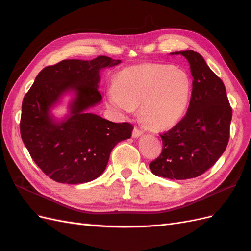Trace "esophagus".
<instances>
[{
	"label": "esophagus",
	"mask_w": 251,
	"mask_h": 251,
	"mask_svg": "<svg viewBox=\"0 0 251 251\" xmlns=\"http://www.w3.org/2000/svg\"><path fill=\"white\" fill-rule=\"evenodd\" d=\"M142 134H143L142 130H140V128H138L137 126H135V127H134L133 133H132V136H133L134 138H137V137H139V136H141Z\"/></svg>",
	"instance_id": "34e87169"
}]
</instances>
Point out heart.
<instances>
[{
	"label": "heart",
	"instance_id": "b5f03b06",
	"mask_svg": "<svg viewBox=\"0 0 251 251\" xmlns=\"http://www.w3.org/2000/svg\"><path fill=\"white\" fill-rule=\"evenodd\" d=\"M193 80L180 68L163 64H141L120 71L115 88L107 93L113 109L131 112L140 107V117L153 130L176 125L186 113Z\"/></svg>",
	"mask_w": 251,
	"mask_h": 251
}]
</instances>
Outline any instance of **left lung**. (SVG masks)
I'll return each mask as SVG.
<instances>
[{"mask_svg": "<svg viewBox=\"0 0 251 251\" xmlns=\"http://www.w3.org/2000/svg\"><path fill=\"white\" fill-rule=\"evenodd\" d=\"M191 65L193 93L185 116L160 135L162 151L150 163L156 176L172 180L196 178L221 157L228 144L232 109L221 78L193 50L175 52Z\"/></svg>", "mask_w": 251, "mask_h": 251, "instance_id": "1", "label": "left lung"}]
</instances>
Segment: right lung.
Wrapping results in <instances>:
<instances>
[{
    "label": "right lung",
    "instance_id": "obj_1",
    "mask_svg": "<svg viewBox=\"0 0 251 251\" xmlns=\"http://www.w3.org/2000/svg\"><path fill=\"white\" fill-rule=\"evenodd\" d=\"M121 60L97 56L92 60L65 59L37 74L22 103V140L36 165L59 183L79 184L100 177L116 144L131 137L133 126L112 123L87 113L100 102V70ZM68 89L77 97L71 116L55 123L49 109Z\"/></svg>",
    "mask_w": 251,
    "mask_h": 251
}]
</instances>
